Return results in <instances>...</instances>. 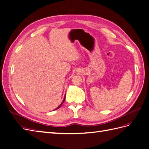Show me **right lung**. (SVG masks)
Segmentation results:
<instances>
[{
    "instance_id": "1",
    "label": "right lung",
    "mask_w": 149,
    "mask_h": 149,
    "mask_svg": "<svg viewBox=\"0 0 149 149\" xmlns=\"http://www.w3.org/2000/svg\"><path fill=\"white\" fill-rule=\"evenodd\" d=\"M65 98H64V100H63V102H62V103L61 104H60V105L59 106H58V107L56 108V109H59V108H60V107H61V105L63 104V102L65 101Z\"/></svg>"
}]
</instances>
